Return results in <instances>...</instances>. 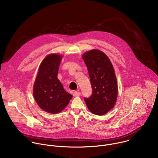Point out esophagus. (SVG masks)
I'll return each instance as SVG.
<instances>
[{"instance_id": "esophagus-1", "label": "esophagus", "mask_w": 158, "mask_h": 158, "mask_svg": "<svg viewBox=\"0 0 158 158\" xmlns=\"http://www.w3.org/2000/svg\"><path fill=\"white\" fill-rule=\"evenodd\" d=\"M80 94H81V93H80V92H79V91H74V92L73 93V96H74V97H77V96H80Z\"/></svg>"}]
</instances>
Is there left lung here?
Here are the masks:
<instances>
[{"label":"left lung","mask_w":158,"mask_h":158,"mask_svg":"<svg viewBox=\"0 0 158 158\" xmlns=\"http://www.w3.org/2000/svg\"><path fill=\"white\" fill-rule=\"evenodd\" d=\"M82 59L93 88L92 96L84 98L85 104L93 114H106L114 107L118 95L114 67L107 55L98 49L84 52Z\"/></svg>","instance_id":"1"}]
</instances>
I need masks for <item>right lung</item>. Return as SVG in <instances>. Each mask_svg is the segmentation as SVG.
<instances>
[{"mask_svg":"<svg viewBox=\"0 0 158 158\" xmlns=\"http://www.w3.org/2000/svg\"><path fill=\"white\" fill-rule=\"evenodd\" d=\"M63 56L50 54L41 62L33 86L35 102L44 111L56 114L63 110L73 96L66 92L57 78Z\"/></svg>","mask_w":158,"mask_h":158,"instance_id":"add662e5","label":"right lung"}]
</instances>
